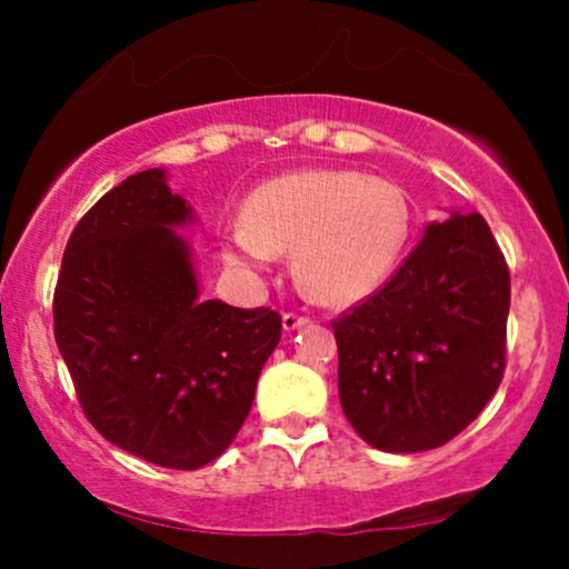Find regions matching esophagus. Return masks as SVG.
<instances>
[{"label":"esophagus","mask_w":569,"mask_h":569,"mask_svg":"<svg viewBox=\"0 0 569 569\" xmlns=\"http://www.w3.org/2000/svg\"><path fill=\"white\" fill-rule=\"evenodd\" d=\"M310 323V316H302V312H283V329L293 331L302 329V326Z\"/></svg>","instance_id":"obj_1"}]
</instances>
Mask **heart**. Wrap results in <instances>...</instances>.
<instances>
[{
  "label": "heart",
  "mask_w": 569,
  "mask_h": 569,
  "mask_svg": "<svg viewBox=\"0 0 569 569\" xmlns=\"http://www.w3.org/2000/svg\"><path fill=\"white\" fill-rule=\"evenodd\" d=\"M409 234V200L393 181L356 168H307L253 189L246 221L227 232L224 259L253 272L293 248V276L307 297L345 305L393 276Z\"/></svg>",
  "instance_id": "heart-1"
}]
</instances>
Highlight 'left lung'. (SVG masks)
Returning <instances> with one entry per match:
<instances>
[{"mask_svg": "<svg viewBox=\"0 0 569 569\" xmlns=\"http://www.w3.org/2000/svg\"><path fill=\"white\" fill-rule=\"evenodd\" d=\"M511 272L481 213L430 224L375 293L335 318L339 401L382 452L462 433L506 371Z\"/></svg>", "mask_w": 569, "mask_h": 569, "instance_id": "1", "label": "left lung"}]
</instances>
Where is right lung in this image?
Wrapping results in <instances>:
<instances>
[{
  "label": "right lung",
  "mask_w": 569,
  "mask_h": 569,
  "mask_svg": "<svg viewBox=\"0 0 569 569\" xmlns=\"http://www.w3.org/2000/svg\"><path fill=\"white\" fill-rule=\"evenodd\" d=\"M189 219L160 168L128 176L77 221L53 293L56 342L90 426L176 471L230 447L283 329L270 307L202 302L173 230Z\"/></svg>",
  "instance_id": "1"
}]
</instances>
